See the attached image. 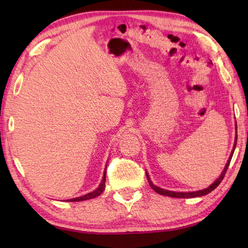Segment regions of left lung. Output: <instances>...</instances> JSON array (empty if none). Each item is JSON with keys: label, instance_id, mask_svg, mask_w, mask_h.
<instances>
[{"label": "left lung", "instance_id": "1", "mask_svg": "<svg viewBox=\"0 0 248 248\" xmlns=\"http://www.w3.org/2000/svg\"><path fill=\"white\" fill-rule=\"evenodd\" d=\"M235 130H237L236 125H235ZM235 133H236V136H235V142H234L233 150H232V152H231L230 157H229V159H228V162H226V164H225V166H224V170H222L221 175L215 180V182H213L211 185H210L209 187L204 188V189L198 190V191H188V192L166 190V189H163V188H161V187L155 186V185L152 183V180H151L150 176H149V174H148V171H145V173H146V177H148V182H149V184H150L151 188H152V189H153L155 192H157V194H159V195L167 196V197H173V198H196V197H201V196L208 195L209 192H211L212 190H215L216 188H217V186H219L220 183L222 182V179H223L224 175H225V173H226V170H228V169H229V165H230L231 159H232L234 150H235V146H236V141H237V132H235Z\"/></svg>", "mask_w": 248, "mask_h": 248}]
</instances>
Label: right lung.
<instances>
[{"mask_svg":"<svg viewBox=\"0 0 248 248\" xmlns=\"http://www.w3.org/2000/svg\"><path fill=\"white\" fill-rule=\"evenodd\" d=\"M107 166V165H106ZM105 182H106V169H105L104 171V176H103V179L102 182H100L99 186L96 188L95 190H93L92 192H89V194L81 196V197H77V198H72V199H68L66 201L68 202H75V201H84V200H89V199H93L96 198V197H98L102 192L105 190Z\"/></svg>","mask_w":248,"mask_h":248,"instance_id":"add662e5","label":"right lung"}]
</instances>
